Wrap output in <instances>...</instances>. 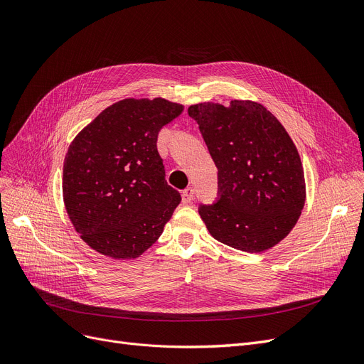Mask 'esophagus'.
I'll return each mask as SVG.
<instances>
[{
    "label": "esophagus",
    "mask_w": 364,
    "mask_h": 364,
    "mask_svg": "<svg viewBox=\"0 0 364 364\" xmlns=\"http://www.w3.org/2000/svg\"><path fill=\"white\" fill-rule=\"evenodd\" d=\"M194 200V188H186V189H183L182 191V201H183V204H188V203H191Z\"/></svg>",
    "instance_id": "obj_1"
}]
</instances>
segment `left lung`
I'll list each match as a JSON object with an SVG mask.
<instances>
[{
  "label": "left lung",
  "instance_id": "8db88e82",
  "mask_svg": "<svg viewBox=\"0 0 364 364\" xmlns=\"http://www.w3.org/2000/svg\"><path fill=\"white\" fill-rule=\"evenodd\" d=\"M218 167V197L200 204L207 230L220 243L257 253L291 231L305 204L298 149L267 108L250 100L188 108Z\"/></svg>",
  "mask_w": 364,
  "mask_h": 364
}]
</instances>
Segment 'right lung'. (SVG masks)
<instances>
[{"label":"right lung","instance_id":"add662e5","mask_svg":"<svg viewBox=\"0 0 364 364\" xmlns=\"http://www.w3.org/2000/svg\"><path fill=\"white\" fill-rule=\"evenodd\" d=\"M183 107L166 99H124L102 111L69 145L63 201L81 238L102 255L130 259L161 235L181 203L157 149L163 126Z\"/></svg>","mask_w":364,"mask_h":364}]
</instances>
